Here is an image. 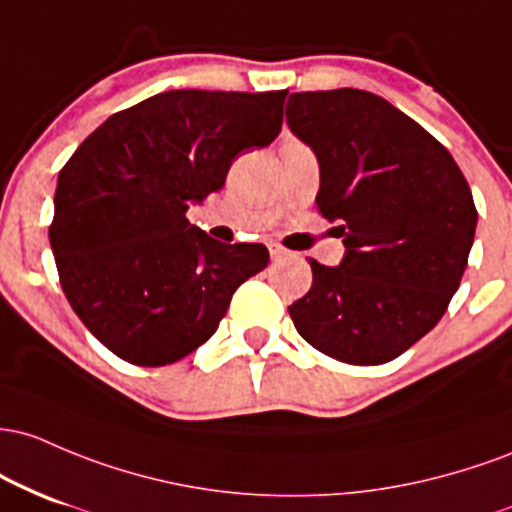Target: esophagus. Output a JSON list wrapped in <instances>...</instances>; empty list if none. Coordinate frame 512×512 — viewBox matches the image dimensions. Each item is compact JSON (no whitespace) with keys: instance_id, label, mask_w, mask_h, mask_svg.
Returning a JSON list of instances; mask_svg holds the SVG:
<instances>
[{"instance_id":"esophagus-1","label":"esophagus","mask_w":512,"mask_h":512,"mask_svg":"<svg viewBox=\"0 0 512 512\" xmlns=\"http://www.w3.org/2000/svg\"><path fill=\"white\" fill-rule=\"evenodd\" d=\"M268 251H271V258H273V261H278V258L287 256V251L283 249V246H280V244H273V241H271V244H268Z\"/></svg>"}]
</instances>
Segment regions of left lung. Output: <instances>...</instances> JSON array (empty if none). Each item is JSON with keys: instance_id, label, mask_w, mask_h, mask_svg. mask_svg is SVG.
Wrapping results in <instances>:
<instances>
[{"instance_id": "left-lung-1", "label": "left lung", "mask_w": 512, "mask_h": 512, "mask_svg": "<svg viewBox=\"0 0 512 512\" xmlns=\"http://www.w3.org/2000/svg\"><path fill=\"white\" fill-rule=\"evenodd\" d=\"M285 116L317 154V208L346 246L333 268L309 258L312 287L287 312L329 358L389 363L457 292L476 229L469 183L428 130L370 91H300Z\"/></svg>"}]
</instances>
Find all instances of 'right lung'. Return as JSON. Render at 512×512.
<instances>
[{"label":"right lung","mask_w":512,"mask_h":512,"mask_svg":"<svg viewBox=\"0 0 512 512\" xmlns=\"http://www.w3.org/2000/svg\"><path fill=\"white\" fill-rule=\"evenodd\" d=\"M287 91L176 89L113 113L57 176L50 225L74 314L118 358L159 367L217 331L263 244H222L186 220L241 152L283 125Z\"/></svg>","instance_id":"obj_1"}]
</instances>
